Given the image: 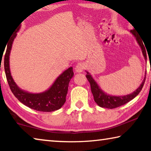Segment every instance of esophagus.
<instances>
[{"label":"esophagus","instance_id":"esophagus-1","mask_svg":"<svg viewBox=\"0 0 151 151\" xmlns=\"http://www.w3.org/2000/svg\"><path fill=\"white\" fill-rule=\"evenodd\" d=\"M84 68H85V65H84V64L82 63H79L75 67V71L76 73H81L83 71Z\"/></svg>","mask_w":151,"mask_h":151}]
</instances>
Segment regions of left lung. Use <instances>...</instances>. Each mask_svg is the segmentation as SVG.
Returning <instances> with one entry per match:
<instances>
[{
    "mask_svg": "<svg viewBox=\"0 0 151 151\" xmlns=\"http://www.w3.org/2000/svg\"><path fill=\"white\" fill-rule=\"evenodd\" d=\"M132 35L134 36L135 39H136L138 44L140 46V48L142 50V55L144 56V58L145 60L147 61V52H146V48L145 47V45L143 44L142 40L140 39V37H138V35L135 33L134 29L130 30ZM86 77L88 79L89 83L91 85V92L93 94L94 100L95 103L98 104L99 106L103 107V108H106V109H114L116 107H119L120 106L123 105V104L127 103L128 102L131 101L134 98H135L138 94H139L140 91L142 90L144 85L145 78H146V75L145 76V78L143 79L142 83L140 84L139 87L138 88L137 90H135L133 93L131 94H127V95L123 96H112L110 95V94L106 93L105 92L103 91L101 88L100 86L98 85L95 80L93 78V76L89 73L88 71H86Z\"/></svg>",
    "mask_w": 151,
    "mask_h": 151,
    "instance_id": "obj_1",
    "label": "left lung"
}]
</instances>
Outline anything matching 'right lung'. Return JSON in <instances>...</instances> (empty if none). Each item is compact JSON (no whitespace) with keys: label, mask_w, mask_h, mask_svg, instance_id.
I'll return each mask as SVG.
<instances>
[{"label":"right lung","mask_w":151,"mask_h":151,"mask_svg":"<svg viewBox=\"0 0 151 151\" xmlns=\"http://www.w3.org/2000/svg\"><path fill=\"white\" fill-rule=\"evenodd\" d=\"M20 27L14 32L7 43V48L4 55V70L10 88L20 103L30 109L42 112L57 111L63 106L66 101L68 84L74 75L73 68L70 67L64 71L58 76L52 86L42 93H30L20 88L12 77L9 66V57L12 43Z\"/></svg>","instance_id":"obj_1"}]
</instances>
